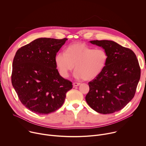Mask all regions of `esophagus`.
I'll return each instance as SVG.
<instances>
[{"mask_svg": "<svg viewBox=\"0 0 146 146\" xmlns=\"http://www.w3.org/2000/svg\"><path fill=\"white\" fill-rule=\"evenodd\" d=\"M80 83H77V82H74V84H73V86H74V87H76V86H78L79 85H80Z\"/></svg>", "mask_w": 146, "mask_h": 146, "instance_id": "obj_1", "label": "esophagus"}]
</instances>
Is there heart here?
Wrapping results in <instances>:
<instances>
[{
  "mask_svg": "<svg viewBox=\"0 0 146 146\" xmlns=\"http://www.w3.org/2000/svg\"><path fill=\"white\" fill-rule=\"evenodd\" d=\"M107 54L102 48H94L85 43L77 42L70 44L64 54L58 53L55 63L60 75L67 78L73 71L77 79L92 80L98 76L104 69Z\"/></svg>",
  "mask_w": 146,
  "mask_h": 146,
  "instance_id": "1",
  "label": "heart"
}]
</instances>
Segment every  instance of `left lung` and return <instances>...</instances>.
<instances>
[{"label":"left lung","instance_id":"8db88e82","mask_svg":"<svg viewBox=\"0 0 146 146\" xmlns=\"http://www.w3.org/2000/svg\"><path fill=\"white\" fill-rule=\"evenodd\" d=\"M107 54L102 72L88 83L86 101L94 111L108 114L122 110L135 96L140 78V68L135 53L108 40H92Z\"/></svg>","mask_w":146,"mask_h":146}]
</instances>
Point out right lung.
Segmentation results:
<instances>
[{
  "mask_svg": "<svg viewBox=\"0 0 146 146\" xmlns=\"http://www.w3.org/2000/svg\"><path fill=\"white\" fill-rule=\"evenodd\" d=\"M67 38H40L17 51L13 61L12 85L21 103L36 114L44 115L63 104L72 82L58 73L55 57Z\"/></svg>",
  "mask_w": 146,
  "mask_h": 146,
  "instance_id": "add662e5",
  "label": "right lung"
}]
</instances>
